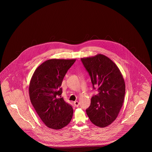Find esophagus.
Returning a JSON list of instances; mask_svg holds the SVG:
<instances>
[{
	"label": "esophagus",
	"mask_w": 152,
	"mask_h": 152,
	"mask_svg": "<svg viewBox=\"0 0 152 152\" xmlns=\"http://www.w3.org/2000/svg\"><path fill=\"white\" fill-rule=\"evenodd\" d=\"M74 104H75V105L76 107H78V106L79 105V102L77 101H75V102H74Z\"/></svg>",
	"instance_id": "esophagus-1"
}]
</instances>
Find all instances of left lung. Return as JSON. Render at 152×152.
Instances as JSON below:
<instances>
[{
	"label": "left lung",
	"mask_w": 152,
	"mask_h": 152,
	"mask_svg": "<svg viewBox=\"0 0 152 152\" xmlns=\"http://www.w3.org/2000/svg\"><path fill=\"white\" fill-rule=\"evenodd\" d=\"M81 60L94 89L98 87L99 92L92 97L87 115L95 125L106 127L116 120L123 106L125 94L123 75L111 59L100 53Z\"/></svg>",
	"instance_id": "1"
}]
</instances>
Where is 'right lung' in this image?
Instances as JSON below:
<instances>
[{
  "instance_id": "add662e5",
  "label": "right lung",
  "mask_w": 152,
  "mask_h": 152,
  "mask_svg": "<svg viewBox=\"0 0 152 152\" xmlns=\"http://www.w3.org/2000/svg\"><path fill=\"white\" fill-rule=\"evenodd\" d=\"M75 61L57 58L46 60L37 67L30 80V101L38 116L49 128L62 129L72 120V107L60 96V87L67 71Z\"/></svg>"
}]
</instances>
